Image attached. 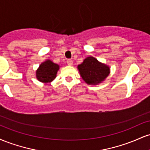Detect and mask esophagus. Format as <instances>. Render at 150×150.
Returning a JSON list of instances; mask_svg holds the SVG:
<instances>
[{
    "instance_id": "esophagus-1",
    "label": "esophagus",
    "mask_w": 150,
    "mask_h": 150,
    "mask_svg": "<svg viewBox=\"0 0 150 150\" xmlns=\"http://www.w3.org/2000/svg\"><path fill=\"white\" fill-rule=\"evenodd\" d=\"M67 63H68V65H70V66H72V65H73V61H72V60L68 59V61H67Z\"/></svg>"
}]
</instances>
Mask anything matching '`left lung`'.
Masks as SVG:
<instances>
[{"label":"left lung","mask_w":150,"mask_h":150,"mask_svg":"<svg viewBox=\"0 0 150 150\" xmlns=\"http://www.w3.org/2000/svg\"><path fill=\"white\" fill-rule=\"evenodd\" d=\"M77 69L83 80L89 85H97L106 80L110 73V68L93 56H88L77 65Z\"/></svg>","instance_id":"left-lung-1"}]
</instances>
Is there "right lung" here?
Wrapping results in <instances>:
<instances>
[{"mask_svg": "<svg viewBox=\"0 0 150 150\" xmlns=\"http://www.w3.org/2000/svg\"><path fill=\"white\" fill-rule=\"evenodd\" d=\"M59 68V65L53 63L50 59H47L41 63L36 70V77L39 82L49 83L56 78Z\"/></svg>", "mask_w": 150, "mask_h": 150, "instance_id": "right-lung-1", "label": "right lung"}]
</instances>
